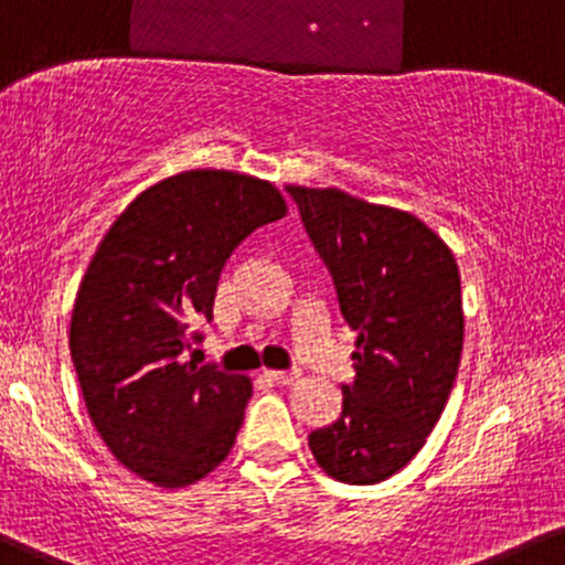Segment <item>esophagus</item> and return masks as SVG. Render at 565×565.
Instances as JSON below:
<instances>
[{
    "label": "esophagus",
    "mask_w": 565,
    "mask_h": 565,
    "mask_svg": "<svg viewBox=\"0 0 565 565\" xmlns=\"http://www.w3.org/2000/svg\"><path fill=\"white\" fill-rule=\"evenodd\" d=\"M265 377H268L270 383H284V386H287V383H295L300 375L287 373V370H265Z\"/></svg>",
    "instance_id": "obj_1"
}]
</instances>
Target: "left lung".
<instances>
[{"instance_id": "8db88e82", "label": "left lung", "mask_w": 565, "mask_h": 565, "mask_svg": "<svg viewBox=\"0 0 565 565\" xmlns=\"http://www.w3.org/2000/svg\"><path fill=\"white\" fill-rule=\"evenodd\" d=\"M287 192L356 330L343 413L308 434V448L334 480L375 486L413 461L448 405L463 345L456 257L399 209L334 188Z\"/></svg>"}]
</instances>
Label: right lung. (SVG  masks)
<instances>
[{"mask_svg": "<svg viewBox=\"0 0 565 565\" xmlns=\"http://www.w3.org/2000/svg\"><path fill=\"white\" fill-rule=\"evenodd\" d=\"M263 179L198 169L163 179L117 216L72 311L70 349L85 407L111 456L160 488L192 486L231 454L252 381L184 362L212 321L235 246L281 220Z\"/></svg>", "mask_w": 565, "mask_h": 565, "instance_id": "add662e5", "label": "right lung"}]
</instances>
